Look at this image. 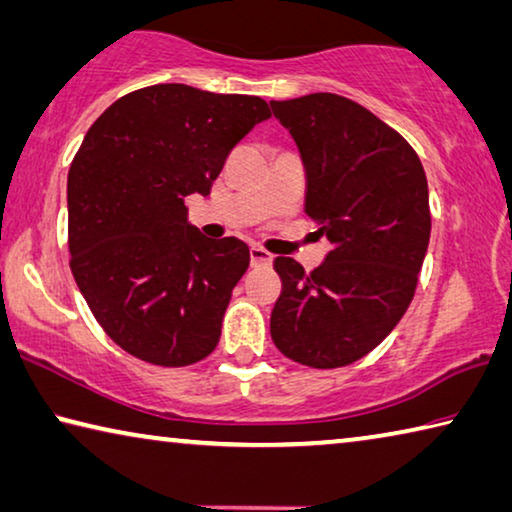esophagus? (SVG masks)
Masks as SVG:
<instances>
[{
    "instance_id": "1",
    "label": "esophagus",
    "mask_w": 512,
    "mask_h": 512,
    "mask_svg": "<svg viewBox=\"0 0 512 512\" xmlns=\"http://www.w3.org/2000/svg\"><path fill=\"white\" fill-rule=\"evenodd\" d=\"M271 262H273V255L266 253L264 248H259V246L250 248V264H253V266H269Z\"/></svg>"
}]
</instances>
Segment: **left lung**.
Listing matches in <instances>:
<instances>
[{"mask_svg": "<svg viewBox=\"0 0 512 512\" xmlns=\"http://www.w3.org/2000/svg\"><path fill=\"white\" fill-rule=\"evenodd\" d=\"M271 109L303 157L305 212L330 241L310 273L275 257L273 344L305 367H346L383 342L415 296L431 237L424 166L396 129L348 97L310 93Z\"/></svg>", "mask_w": 512, "mask_h": 512, "instance_id": "1", "label": "left lung"}]
</instances>
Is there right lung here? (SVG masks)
Wrapping results in <instances>:
<instances>
[{
  "mask_svg": "<svg viewBox=\"0 0 512 512\" xmlns=\"http://www.w3.org/2000/svg\"><path fill=\"white\" fill-rule=\"evenodd\" d=\"M271 116L257 95L154 84L120 97L88 129L68 173L70 269L97 323L159 367L205 360L250 250L186 223L227 154Z\"/></svg>",
  "mask_w": 512,
  "mask_h": 512,
  "instance_id": "right-lung-1",
  "label": "right lung"
}]
</instances>
